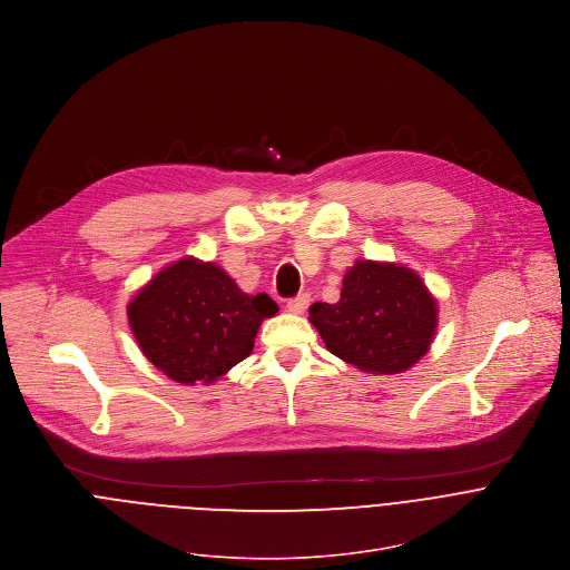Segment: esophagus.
Segmentation results:
<instances>
[{
    "label": "esophagus",
    "instance_id": "1",
    "mask_svg": "<svg viewBox=\"0 0 570 570\" xmlns=\"http://www.w3.org/2000/svg\"><path fill=\"white\" fill-rule=\"evenodd\" d=\"M308 302H311V295H308V293H302V295H295V297H291V299L286 302V308H288V313L302 315V313L306 311Z\"/></svg>",
    "mask_w": 570,
    "mask_h": 570
}]
</instances>
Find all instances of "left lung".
Returning <instances> with one entry per match:
<instances>
[{
    "label": "left lung",
    "mask_w": 570,
    "mask_h": 570,
    "mask_svg": "<svg viewBox=\"0 0 570 570\" xmlns=\"http://www.w3.org/2000/svg\"><path fill=\"white\" fill-rule=\"evenodd\" d=\"M311 322L340 360L377 375L402 373L431 346L438 308L422 279L397 264L357 262L337 304H313Z\"/></svg>",
    "instance_id": "obj_1"
}]
</instances>
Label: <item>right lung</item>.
I'll return each instance as SVG.
<instances>
[{
  "mask_svg": "<svg viewBox=\"0 0 570 570\" xmlns=\"http://www.w3.org/2000/svg\"><path fill=\"white\" fill-rule=\"evenodd\" d=\"M266 295H246L215 264L181 259L164 268L128 306L141 353L170 380L213 382L246 360L264 317Z\"/></svg>",
  "mask_w": 570,
  "mask_h": 570,
  "instance_id": "right-lung-1",
  "label": "right lung"
}]
</instances>
